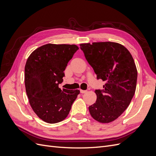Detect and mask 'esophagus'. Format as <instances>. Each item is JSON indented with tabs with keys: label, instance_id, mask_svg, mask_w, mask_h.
I'll return each mask as SVG.
<instances>
[{
	"label": "esophagus",
	"instance_id": "esophagus-1",
	"mask_svg": "<svg viewBox=\"0 0 156 156\" xmlns=\"http://www.w3.org/2000/svg\"><path fill=\"white\" fill-rule=\"evenodd\" d=\"M80 92H81V93H82V94H84V93L87 92V90H80Z\"/></svg>",
	"mask_w": 156,
	"mask_h": 156
}]
</instances>
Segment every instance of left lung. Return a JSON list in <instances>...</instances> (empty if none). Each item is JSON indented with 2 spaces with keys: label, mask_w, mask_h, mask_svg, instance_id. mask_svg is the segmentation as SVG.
Listing matches in <instances>:
<instances>
[{
  "label": "left lung",
  "mask_w": 156,
  "mask_h": 156,
  "mask_svg": "<svg viewBox=\"0 0 156 156\" xmlns=\"http://www.w3.org/2000/svg\"><path fill=\"white\" fill-rule=\"evenodd\" d=\"M98 79L105 81L103 90H96V103L90 114L101 123L118 119L129 106L136 90L137 70L129 51L115 42L80 44Z\"/></svg>",
  "instance_id": "obj_1"
}]
</instances>
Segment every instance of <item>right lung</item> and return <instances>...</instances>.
I'll use <instances>...</instances> for the list:
<instances>
[{
    "instance_id": "1",
    "label": "right lung",
    "mask_w": 156,
    "mask_h": 156,
    "mask_svg": "<svg viewBox=\"0 0 156 156\" xmlns=\"http://www.w3.org/2000/svg\"><path fill=\"white\" fill-rule=\"evenodd\" d=\"M79 49L76 45H42L28 58L25 67V84L30 105L40 119L55 124L68 115L79 90H61L69 61Z\"/></svg>"
}]
</instances>
